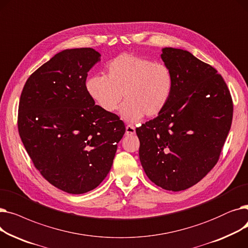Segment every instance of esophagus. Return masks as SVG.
<instances>
[{
	"mask_svg": "<svg viewBox=\"0 0 248 248\" xmlns=\"http://www.w3.org/2000/svg\"><path fill=\"white\" fill-rule=\"evenodd\" d=\"M135 133H136V128H135V126L134 125H132V124H127L126 126H125V135H135Z\"/></svg>",
	"mask_w": 248,
	"mask_h": 248,
	"instance_id": "34e87169",
	"label": "esophagus"
}]
</instances>
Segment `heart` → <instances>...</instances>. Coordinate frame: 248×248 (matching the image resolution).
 Instances as JSON below:
<instances>
[{"label": "heart", "mask_w": 248, "mask_h": 248, "mask_svg": "<svg viewBox=\"0 0 248 248\" xmlns=\"http://www.w3.org/2000/svg\"><path fill=\"white\" fill-rule=\"evenodd\" d=\"M107 68L108 75H93L85 83L88 95L102 110L113 112L124 96L120 113L124 121L136 123L146 114H160L170 101L174 76L166 64L124 53Z\"/></svg>", "instance_id": "b5f03b06"}]
</instances>
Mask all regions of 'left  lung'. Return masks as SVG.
Masks as SVG:
<instances>
[{"instance_id":"obj_1","label":"left lung","mask_w":248,"mask_h":248,"mask_svg":"<svg viewBox=\"0 0 248 248\" xmlns=\"http://www.w3.org/2000/svg\"><path fill=\"white\" fill-rule=\"evenodd\" d=\"M161 58L174 76L172 96L136 133L146 175L157 186L177 192L197 184L216 165L233 104L222 76L189 51L165 47Z\"/></svg>"}]
</instances>
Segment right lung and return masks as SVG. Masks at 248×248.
Masks as SVG:
<instances>
[{
    "mask_svg": "<svg viewBox=\"0 0 248 248\" xmlns=\"http://www.w3.org/2000/svg\"><path fill=\"white\" fill-rule=\"evenodd\" d=\"M93 48L65 49L26 81L18 128L37 170L69 194L95 189L110 171L125 127L88 95L87 72L100 61Z\"/></svg>",
    "mask_w": 248,
    "mask_h": 248,
    "instance_id": "add662e5",
    "label": "right lung"
}]
</instances>
